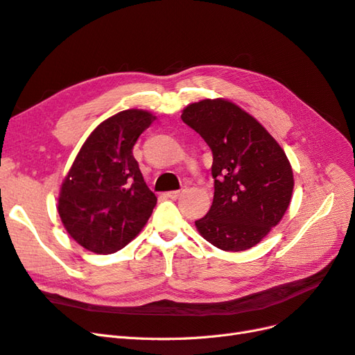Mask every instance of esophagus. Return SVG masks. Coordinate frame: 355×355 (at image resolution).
Returning <instances> with one entry per match:
<instances>
[{
    "label": "esophagus",
    "mask_w": 355,
    "mask_h": 355,
    "mask_svg": "<svg viewBox=\"0 0 355 355\" xmlns=\"http://www.w3.org/2000/svg\"><path fill=\"white\" fill-rule=\"evenodd\" d=\"M186 190V187L184 189H181V190H174V191H168L166 193V196L169 198V199H178L180 198V194Z\"/></svg>",
    "instance_id": "esophagus-1"
}]
</instances>
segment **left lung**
Listing matches in <instances>:
<instances>
[{"instance_id":"obj_1","label":"left lung","mask_w":355,"mask_h":355,"mask_svg":"<svg viewBox=\"0 0 355 355\" xmlns=\"http://www.w3.org/2000/svg\"><path fill=\"white\" fill-rule=\"evenodd\" d=\"M181 119L212 150L214 202L196 228L218 249L258 245L289 208L293 173L280 144L248 112L225 98H205Z\"/></svg>"}]
</instances>
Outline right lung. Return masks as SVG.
Masks as SVG:
<instances>
[{
	"mask_svg": "<svg viewBox=\"0 0 355 355\" xmlns=\"http://www.w3.org/2000/svg\"><path fill=\"white\" fill-rule=\"evenodd\" d=\"M156 116L122 110L89 134L64 177L57 211L66 232L94 254L118 252L150 218L157 198L148 190L132 147Z\"/></svg>",
	"mask_w": 355,
	"mask_h": 355,
	"instance_id": "right-lung-1",
	"label": "right lung"
}]
</instances>
